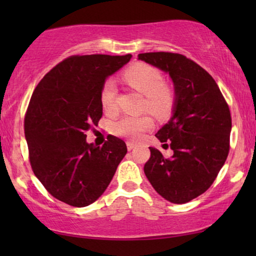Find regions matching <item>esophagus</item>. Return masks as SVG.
I'll return each instance as SVG.
<instances>
[{"instance_id": "1", "label": "esophagus", "mask_w": 256, "mask_h": 256, "mask_svg": "<svg viewBox=\"0 0 256 256\" xmlns=\"http://www.w3.org/2000/svg\"><path fill=\"white\" fill-rule=\"evenodd\" d=\"M134 148H135V143L132 142V141H128L127 142V149L128 150H132V149H134Z\"/></svg>"}]
</instances>
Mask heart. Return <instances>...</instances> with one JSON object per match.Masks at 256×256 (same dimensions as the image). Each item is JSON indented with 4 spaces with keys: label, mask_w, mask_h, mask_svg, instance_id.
<instances>
[{
    "label": "heart",
    "mask_w": 256,
    "mask_h": 256,
    "mask_svg": "<svg viewBox=\"0 0 256 256\" xmlns=\"http://www.w3.org/2000/svg\"><path fill=\"white\" fill-rule=\"evenodd\" d=\"M124 78L129 85L144 96L143 107L157 116H166L174 104V92L164 82V76L158 68L148 64H136L126 70ZM116 86L113 80L108 79L100 90V104L108 114L116 110ZM154 127V121L149 115L130 116L126 115L112 124V132L118 138L136 141L143 132Z\"/></svg>",
    "instance_id": "b5f03b06"
}]
</instances>
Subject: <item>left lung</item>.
<instances>
[{
    "instance_id": "8db88e82",
    "label": "left lung",
    "mask_w": 256,
    "mask_h": 256,
    "mask_svg": "<svg viewBox=\"0 0 256 256\" xmlns=\"http://www.w3.org/2000/svg\"><path fill=\"white\" fill-rule=\"evenodd\" d=\"M138 59L169 73L176 94L172 118L156 134L174 155L166 158L149 148L144 174L157 194L185 204L204 194L225 164L232 129L230 107L211 74L185 56L146 52Z\"/></svg>"
}]
</instances>
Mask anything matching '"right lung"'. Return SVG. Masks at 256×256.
<instances>
[{
	"instance_id": "obj_1",
	"label": "right lung",
	"mask_w": 256,
	"mask_h": 256,
	"mask_svg": "<svg viewBox=\"0 0 256 256\" xmlns=\"http://www.w3.org/2000/svg\"><path fill=\"white\" fill-rule=\"evenodd\" d=\"M132 54L71 56L44 76L31 96L24 132L32 171L48 194L74 208L104 194L127 154L121 138L104 146L86 142L85 132L102 116L100 90Z\"/></svg>"
}]
</instances>
